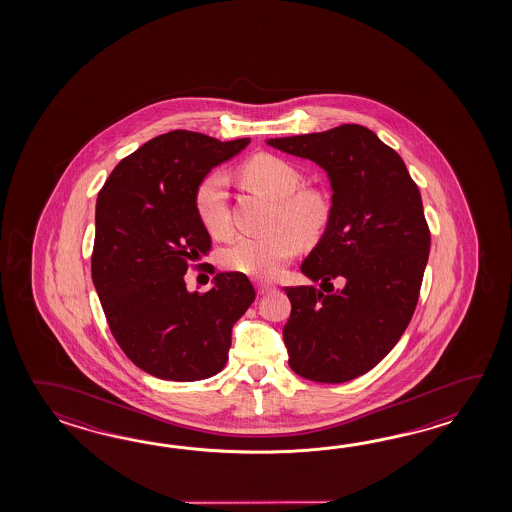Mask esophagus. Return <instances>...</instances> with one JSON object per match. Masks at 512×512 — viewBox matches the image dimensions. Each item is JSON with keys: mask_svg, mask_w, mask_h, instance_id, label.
I'll list each match as a JSON object with an SVG mask.
<instances>
[{"mask_svg": "<svg viewBox=\"0 0 512 512\" xmlns=\"http://www.w3.org/2000/svg\"><path fill=\"white\" fill-rule=\"evenodd\" d=\"M256 289H258V294H269L274 291V285H271V283L260 282L256 283Z\"/></svg>", "mask_w": 512, "mask_h": 512, "instance_id": "1", "label": "esophagus"}]
</instances>
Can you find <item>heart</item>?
<instances>
[{
    "mask_svg": "<svg viewBox=\"0 0 512 512\" xmlns=\"http://www.w3.org/2000/svg\"><path fill=\"white\" fill-rule=\"evenodd\" d=\"M241 177L276 199L272 225L278 227L265 236H243L223 252V263L232 271L247 274L258 280H269L282 272L287 261L298 252L300 241L313 240L326 229L331 207L326 194L316 188H302V175L282 157L271 153L254 155L245 161ZM197 218L210 236L225 238L230 232L227 177L221 172L208 174L196 196Z\"/></svg>",
    "mask_w": 512,
    "mask_h": 512,
    "instance_id": "obj_1",
    "label": "heart"
}]
</instances>
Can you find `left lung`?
<instances>
[{
    "instance_id": "obj_1",
    "label": "left lung",
    "mask_w": 512,
    "mask_h": 512,
    "mask_svg": "<svg viewBox=\"0 0 512 512\" xmlns=\"http://www.w3.org/2000/svg\"><path fill=\"white\" fill-rule=\"evenodd\" d=\"M267 144L318 164L333 190L326 230L300 267L320 289L285 287L289 366L309 381H351L392 351L414 315L430 252L419 188L401 155L359 124Z\"/></svg>"
}]
</instances>
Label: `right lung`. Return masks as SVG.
Masks as SVG:
<instances>
[{
    "label": "right lung",
    "instance_id": "obj_1",
    "mask_svg": "<svg viewBox=\"0 0 512 512\" xmlns=\"http://www.w3.org/2000/svg\"><path fill=\"white\" fill-rule=\"evenodd\" d=\"M251 139L221 142L174 130L124 157L98 192L91 276L126 357L164 381L208 379L225 368L232 326L256 293L241 272H219L207 293L185 274L210 251L197 186Z\"/></svg>",
    "mask_w": 512,
    "mask_h": 512
}]
</instances>
